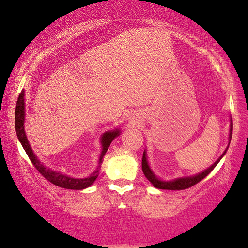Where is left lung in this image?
<instances>
[{"label": "left lung", "mask_w": 248, "mask_h": 248, "mask_svg": "<svg viewBox=\"0 0 248 248\" xmlns=\"http://www.w3.org/2000/svg\"><path fill=\"white\" fill-rule=\"evenodd\" d=\"M228 132H230V133H228V144H227V147L224 150L223 153H222V155L212 164L211 167H208L207 169H205L204 170H202V172H200L198 174L190 175V176L178 177V178H175V179H172V180H162L153 172V170L151 169L149 161H148V157H147V151H145V150L143 151V155H142V172H143L144 176L147 177V179L156 188L180 190V189H186V188L193 186L196 185V183H198L199 181H201L203 178H205V177L212 172L214 168L217 166L219 161L226 154V151H227L228 147H230L232 134V117H230V131H228Z\"/></svg>", "instance_id": "obj_1"}]
</instances>
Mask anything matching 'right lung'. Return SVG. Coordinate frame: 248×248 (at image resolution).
Listing matches in <instances>:
<instances>
[{"mask_svg":"<svg viewBox=\"0 0 248 248\" xmlns=\"http://www.w3.org/2000/svg\"><path fill=\"white\" fill-rule=\"evenodd\" d=\"M25 116H26V109H25V90L23 89L20 96L17 98V103L16 107V136L20 140L22 147L24 148L26 154L28 155L29 159L33 163L35 169L45 177L47 180L52 182L53 185L58 186L60 187L68 188V189H84L89 186H91L94 181L99 175V170L103 163V158L106 155L108 149H109L111 142L115 139L117 136L122 134V131L119 128H115L114 130L106 131L100 137V144H101V152L98 159V164L96 170L88 177L85 178H74V177L68 176L66 174H62L58 170H53L51 169H48L45 164L41 162L39 158L36 157L32 148L30 147V143L28 141V138L26 136V132H25Z\"/></svg>","mask_w":248,"mask_h":248,"instance_id":"obj_1","label":"right lung"}]
</instances>
